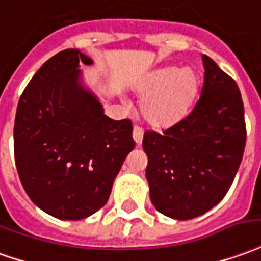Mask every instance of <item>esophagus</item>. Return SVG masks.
Masks as SVG:
<instances>
[{
    "instance_id": "1",
    "label": "esophagus",
    "mask_w": 261,
    "mask_h": 261,
    "mask_svg": "<svg viewBox=\"0 0 261 261\" xmlns=\"http://www.w3.org/2000/svg\"><path fill=\"white\" fill-rule=\"evenodd\" d=\"M143 128H140L138 125H136L134 130H133V138H134L137 145H141V143H143Z\"/></svg>"
}]
</instances>
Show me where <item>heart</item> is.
<instances>
[{
    "label": "heart",
    "mask_w": 261,
    "mask_h": 261,
    "mask_svg": "<svg viewBox=\"0 0 261 261\" xmlns=\"http://www.w3.org/2000/svg\"><path fill=\"white\" fill-rule=\"evenodd\" d=\"M199 92V77L191 69L164 67L149 74L138 86L140 116L155 128L176 125L191 112Z\"/></svg>",
    "instance_id": "heart-1"
}]
</instances>
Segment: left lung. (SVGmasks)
<instances>
[{
  "label": "left lung",
  "instance_id": "obj_1",
  "mask_svg": "<svg viewBox=\"0 0 261 261\" xmlns=\"http://www.w3.org/2000/svg\"><path fill=\"white\" fill-rule=\"evenodd\" d=\"M205 82L194 110L160 133L145 131V176L158 212L198 218L225 198L246 145L245 107L236 82L203 55Z\"/></svg>",
  "mask_w": 261,
  "mask_h": 261
}]
</instances>
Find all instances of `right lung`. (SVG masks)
<instances>
[{
	"label": "right lung",
	"mask_w": 261,
	"mask_h": 261,
	"mask_svg": "<svg viewBox=\"0 0 261 261\" xmlns=\"http://www.w3.org/2000/svg\"><path fill=\"white\" fill-rule=\"evenodd\" d=\"M79 49L52 56L18 101L14 155L31 200L62 220L85 219L106 205L125 156L136 147L131 120H112L80 85Z\"/></svg>",
	"instance_id": "right-lung-1"
}]
</instances>
